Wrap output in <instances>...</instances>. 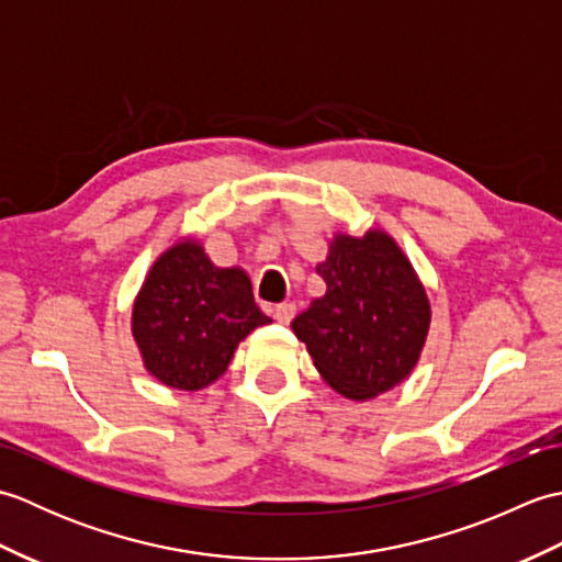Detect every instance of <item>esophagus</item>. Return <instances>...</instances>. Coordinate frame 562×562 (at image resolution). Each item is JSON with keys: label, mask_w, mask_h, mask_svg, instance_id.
I'll use <instances>...</instances> for the list:
<instances>
[{"label": "esophagus", "mask_w": 562, "mask_h": 562, "mask_svg": "<svg viewBox=\"0 0 562 562\" xmlns=\"http://www.w3.org/2000/svg\"><path fill=\"white\" fill-rule=\"evenodd\" d=\"M294 314H296V306L292 302H284V304L274 306V321H278V324H290Z\"/></svg>", "instance_id": "esophagus-1"}]
</instances>
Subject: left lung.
<instances>
[{
	"label": "left lung",
	"mask_w": 562,
	"mask_h": 562,
	"mask_svg": "<svg viewBox=\"0 0 562 562\" xmlns=\"http://www.w3.org/2000/svg\"><path fill=\"white\" fill-rule=\"evenodd\" d=\"M316 272L326 294L292 321L316 369L345 398L367 401L393 389L420 360L429 302L396 241L372 229L338 234Z\"/></svg>",
	"instance_id": "obj_1"
}]
</instances>
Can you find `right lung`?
Returning <instances> with one entry per match:
<instances>
[{"mask_svg":"<svg viewBox=\"0 0 562 562\" xmlns=\"http://www.w3.org/2000/svg\"><path fill=\"white\" fill-rule=\"evenodd\" d=\"M268 324L248 274L217 268L190 238L159 256L133 306V336L147 372L178 391L210 386L238 342Z\"/></svg>","mask_w":562,"mask_h":562,"instance_id":"obj_1","label":"right lung"}]
</instances>
